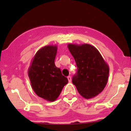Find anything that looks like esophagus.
<instances>
[{"label":"esophagus","mask_w":131,"mask_h":131,"mask_svg":"<svg viewBox=\"0 0 131 131\" xmlns=\"http://www.w3.org/2000/svg\"><path fill=\"white\" fill-rule=\"evenodd\" d=\"M67 79H68V80H69V82H71V76H68L67 77Z\"/></svg>","instance_id":"34e87169"}]
</instances>
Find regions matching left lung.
Returning a JSON list of instances; mask_svg holds the SVG:
<instances>
[{"label":"left lung","instance_id":"obj_1","mask_svg":"<svg viewBox=\"0 0 131 131\" xmlns=\"http://www.w3.org/2000/svg\"><path fill=\"white\" fill-rule=\"evenodd\" d=\"M67 46L78 67L72 83L83 98L95 97L107 85L109 74L108 64L98 49L91 45L69 43Z\"/></svg>","mask_w":131,"mask_h":131}]
</instances>
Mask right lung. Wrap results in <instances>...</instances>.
Here are the masks:
<instances>
[{
  "label": "right lung",
  "mask_w": 131,
  "mask_h": 131,
  "mask_svg": "<svg viewBox=\"0 0 131 131\" xmlns=\"http://www.w3.org/2000/svg\"><path fill=\"white\" fill-rule=\"evenodd\" d=\"M57 45L40 48L33 58L28 70L32 88L39 97L54 101L60 95L68 79L55 64Z\"/></svg>",
  "instance_id": "add662e5"
}]
</instances>
